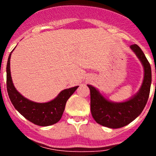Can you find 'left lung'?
Returning a JSON list of instances; mask_svg holds the SVG:
<instances>
[{
  "label": "left lung",
  "mask_w": 156,
  "mask_h": 156,
  "mask_svg": "<svg viewBox=\"0 0 156 156\" xmlns=\"http://www.w3.org/2000/svg\"><path fill=\"white\" fill-rule=\"evenodd\" d=\"M144 69V80L139 91L133 98L122 103H113L100 94L98 89L88 85L90 89L91 113L98 124L110 128H119L133 121L144 108L149 98L152 73L150 64L137 44L130 45Z\"/></svg>",
  "instance_id": "left-lung-1"
}]
</instances>
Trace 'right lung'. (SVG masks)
Listing matches in <instances>:
<instances>
[{
	"instance_id": "add662e5",
	"label": "right lung",
	"mask_w": 156,
	"mask_h": 156,
	"mask_svg": "<svg viewBox=\"0 0 156 156\" xmlns=\"http://www.w3.org/2000/svg\"><path fill=\"white\" fill-rule=\"evenodd\" d=\"M12 51L9 55L6 66V88L12 103L19 113L34 124L49 126L58 122L62 117L67 100L78 87L64 89L55 99L48 103H35L26 99L14 87L11 77L10 58Z\"/></svg>"
}]
</instances>
